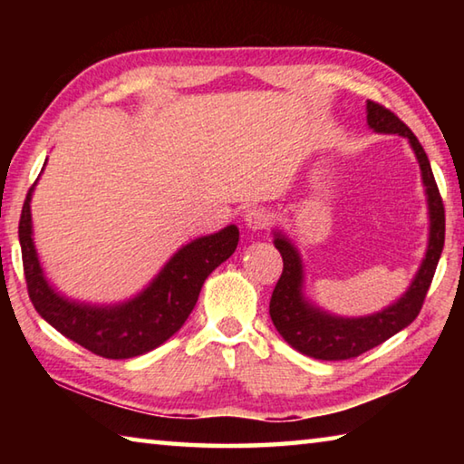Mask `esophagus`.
<instances>
[{
	"label": "esophagus",
	"instance_id": "esophagus-1",
	"mask_svg": "<svg viewBox=\"0 0 464 464\" xmlns=\"http://www.w3.org/2000/svg\"><path fill=\"white\" fill-rule=\"evenodd\" d=\"M243 221H246L247 229L260 231L270 225V213L266 208H249L246 217H243Z\"/></svg>",
	"mask_w": 464,
	"mask_h": 464
}]
</instances>
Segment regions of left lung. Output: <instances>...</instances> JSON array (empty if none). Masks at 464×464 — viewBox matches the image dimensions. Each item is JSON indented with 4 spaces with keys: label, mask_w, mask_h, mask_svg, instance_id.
<instances>
[{
    "label": "left lung",
    "mask_w": 464,
    "mask_h": 464,
    "mask_svg": "<svg viewBox=\"0 0 464 464\" xmlns=\"http://www.w3.org/2000/svg\"><path fill=\"white\" fill-rule=\"evenodd\" d=\"M366 122L374 132L399 135L410 140L415 160L420 163L423 188H426L430 217L428 247L411 285L395 303L364 317H342L309 301V296L304 295L301 251L285 233L274 229V246L280 251L285 268L270 298L272 324L296 352L317 360L356 358L410 325L421 309L444 247V204L440 198L428 155L418 137L391 110L371 100L366 102Z\"/></svg>",
    "instance_id": "obj_1"
}]
</instances>
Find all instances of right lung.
Here are the masks:
<instances>
[{
	"mask_svg": "<svg viewBox=\"0 0 464 464\" xmlns=\"http://www.w3.org/2000/svg\"><path fill=\"white\" fill-rule=\"evenodd\" d=\"M34 186L28 190L18 227L30 301L46 324L98 356L132 358L168 342L192 313L208 274L237 249L239 229L227 225L179 247L157 276L127 301L112 304L75 301L59 293L44 276L30 213Z\"/></svg>",
	"mask_w": 464,
	"mask_h": 464,
	"instance_id": "right-lung-1",
	"label": "right lung"
}]
</instances>
